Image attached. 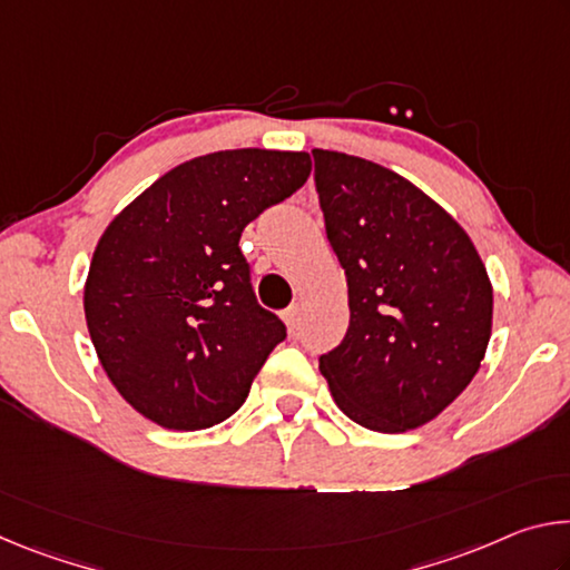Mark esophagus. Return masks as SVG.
Returning a JSON list of instances; mask_svg holds the SVG:
<instances>
[{"label": "esophagus", "mask_w": 570, "mask_h": 570, "mask_svg": "<svg viewBox=\"0 0 570 570\" xmlns=\"http://www.w3.org/2000/svg\"><path fill=\"white\" fill-rule=\"evenodd\" d=\"M284 322L288 324V330H296V324H298V306L294 304V306H288L286 312H284Z\"/></svg>", "instance_id": "esophagus-1"}]
</instances>
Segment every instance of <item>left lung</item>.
Listing matches in <instances>:
<instances>
[{"instance_id": "8db88e82", "label": "left lung", "mask_w": 570, "mask_h": 570, "mask_svg": "<svg viewBox=\"0 0 570 570\" xmlns=\"http://www.w3.org/2000/svg\"><path fill=\"white\" fill-rule=\"evenodd\" d=\"M312 156L350 288V326L320 370L362 428H420L480 370L493 326L488 272L465 230L410 180L346 153Z\"/></svg>"}]
</instances>
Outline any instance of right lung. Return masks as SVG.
Wrapping results in <instances>:
<instances>
[{
	"instance_id": "1",
	"label": "right lung",
	"mask_w": 570,
	"mask_h": 570,
	"mask_svg": "<svg viewBox=\"0 0 570 570\" xmlns=\"http://www.w3.org/2000/svg\"><path fill=\"white\" fill-rule=\"evenodd\" d=\"M308 173V153H210L158 178L102 234L85 320L115 390L160 428L230 417L286 340V324L258 304L238 240Z\"/></svg>"
}]
</instances>
